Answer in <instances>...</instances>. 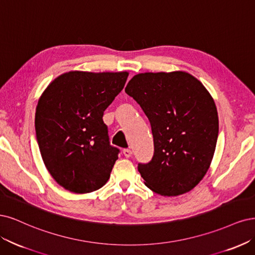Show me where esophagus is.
<instances>
[{"instance_id":"34e87169","label":"esophagus","mask_w":255,"mask_h":255,"mask_svg":"<svg viewBox=\"0 0 255 255\" xmlns=\"http://www.w3.org/2000/svg\"><path fill=\"white\" fill-rule=\"evenodd\" d=\"M123 153H124V155H125L126 158H130L131 157V153H132V152H131L130 149H124V150H123Z\"/></svg>"}]
</instances>
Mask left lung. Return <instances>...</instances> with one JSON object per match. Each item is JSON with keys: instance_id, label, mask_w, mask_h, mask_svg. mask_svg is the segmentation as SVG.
<instances>
[{"instance_id": "left-lung-1", "label": "left lung", "mask_w": 255, "mask_h": 255, "mask_svg": "<svg viewBox=\"0 0 255 255\" xmlns=\"http://www.w3.org/2000/svg\"><path fill=\"white\" fill-rule=\"evenodd\" d=\"M125 92L151 125L153 157L137 166L145 185L167 197L192 191L207 174L216 148L218 113L210 92L183 71L136 74Z\"/></svg>"}]
</instances>
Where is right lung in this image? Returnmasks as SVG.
<instances>
[{"mask_svg":"<svg viewBox=\"0 0 255 255\" xmlns=\"http://www.w3.org/2000/svg\"><path fill=\"white\" fill-rule=\"evenodd\" d=\"M128 75L70 71L41 94L35 117L40 153L51 176L67 191L91 193L109 180L120 150L110 145L103 117Z\"/></svg>","mask_w":255,"mask_h":255,"instance_id":"obj_1","label":"right lung"}]
</instances>
